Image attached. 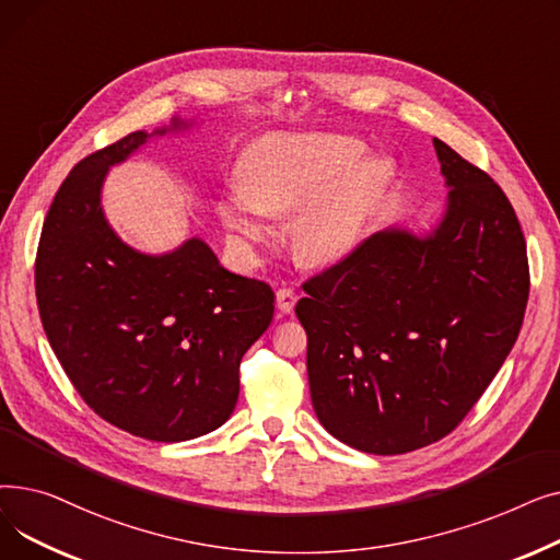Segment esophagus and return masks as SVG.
<instances>
[{
  "label": "esophagus",
  "mask_w": 560,
  "mask_h": 560,
  "mask_svg": "<svg viewBox=\"0 0 560 560\" xmlns=\"http://www.w3.org/2000/svg\"><path fill=\"white\" fill-rule=\"evenodd\" d=\"M295 304H298V295H295V290H290V288H279L277 290V308H279V313H292L295 311Z\"/></svg>",
  "instance_id": "esophagus-1"
}]
</instances>
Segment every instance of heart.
I'll use <instances>...</instances> for the list:
<instances>
[{
    "label": "heart",
    "instance_id": "obj_1",
    "mask_svg": "<svg viewBox=\"0 0 560 560\" xmlns=\"http://www.w3.org/2000/svg\"><path fill=\"white\" fill-rule=\"evenodd\" d=\"M365 150L363 140L334 133L265 136L243 156L241 182L222 192L220 220L254 247L272 235L270 215L298 211L290 235L300 258L338 262L359 247L395 179V161Z\"/></svg>",
    "mask_w": 560,
    "mask_h": 560
}]
</instances>
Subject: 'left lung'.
<instances>
[{
	"mask_svg": "<svg viewBox=\"0 0 560 560\" xmlns=\"http://www.w3.org/2000/svg\"><path fill=\"white\" fill-rule=\"evenodd\" d=\"M445 213L418 235L374 233L304 283L298 317L319 424L378 456L445 438L513 349L528 300L526 243L504 190L433 138Z\"/></svg>",
	"mask_w": 560,
	"mask_h": 560,
	"instance_id": "left-lung-1",
	"label": "left lung"
}]
</instances>
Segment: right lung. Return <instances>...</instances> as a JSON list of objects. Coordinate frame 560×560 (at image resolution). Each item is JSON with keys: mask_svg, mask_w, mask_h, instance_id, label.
I'll return each mask as SVG.
<instances>
[{"mask_svg": "<svg viewBox=\"0 0 560 560\" xmlns=\"http://www.w3.org/2000/svg\"><path fill=\"white\" fill-rule=\"evenodd\" d=\"M192 125L172 117L79 161L49 206L36 256L40 319L72 386L100 418L156 443L199 438L231 418L241 361L275 313L272 288L224 270L197 235L144 254L104 215L108 170Z\"/></svg>", "mask_w": 560, "mask_h": 560, "instance_id": "1", "label": "right lung"}]
</instances>
